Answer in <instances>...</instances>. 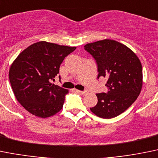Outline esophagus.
<instances>
[{
    "label": "esophagus",
    "instance_id": "34e87169",
    "mask_svg": "<svg viewBox=\"0 0 158 158\" xmlns=\"http://www.w3.org/2000/svg\"><path fill=\"white\" fill-rule=\"evenodd\" d=\"M77 92L79 93V94H82V95H85V94H87L89 91L88 90H77Z\"/></svg>",
    "mask_w": 158,
    "mask_h": 158
}]
</instances>
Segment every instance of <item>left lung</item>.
Returning a JSON list of instances; mask_svg holds the SVG:
<instances>
[{
    "instance_id": "8db88e82",
    "label": "left lung",
    "mask_w": 158,
    "mask_h": 158,
    "mask_svg": "<svg viewBox=\"0 0 158 158\" xmlns=\"http://www.w3.org/2000/svg\"><path fill=\"white\" fill-rule=\"evenodd\" d=\"M84 49L96 60L98 76L107 79V93L97 94V104L90 107L102 118H112L127 110L137 99L143 86L139 59L126 45L112 40L87 44Z\"/></svg>"
}]
</instances>
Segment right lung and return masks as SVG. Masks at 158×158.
<instances>
[{
	"instance_id": "add662e5",
	"label": "right lung",
	"mask_w": 158,
	"mask_h": 158,
	"mask_svg": "<svg viewBox=\"0 0 158 158\" xmlns=\"http://www.w3.org/2000/svg\"><path fill=\"white\" fill-rule=\"evenodd\" d=\"M76 49L40 41L15 60L8 75L11 86L17 101L29 113L45 118L61 110L69 90L51 81L59 73L64 57Z\"/></svg>"
}]
</instances>
